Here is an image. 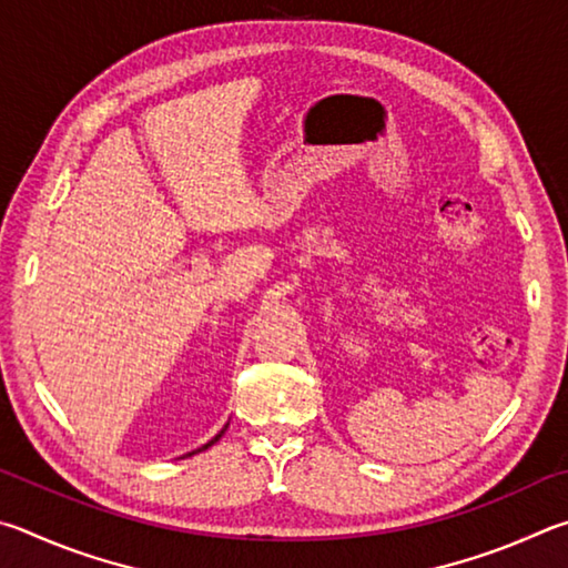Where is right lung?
Segmentation results:
<instances>
[{
    "mask_svg": "<svg viewBox=\"0 0 568 568\" xmlns=\"http://www.w3.org/2000/svg\"><path fill=\"white\" fill-rule=\"evenodd\" d=\"M224 432H226V426H224V429H222V432H219V434L214 436V439H212V442H209V444H204V446H202V449H196V452H204V449H209V446H212V444H216L219 439H222V434H224ZM196 452H192V454H196ZM192 454H186V456H192Z\"/></svg>",
    "mask_w": 568,
    "mask_h": 568,
    "instance_id": "1",
    "label": "right lung"
}]
</instances>
